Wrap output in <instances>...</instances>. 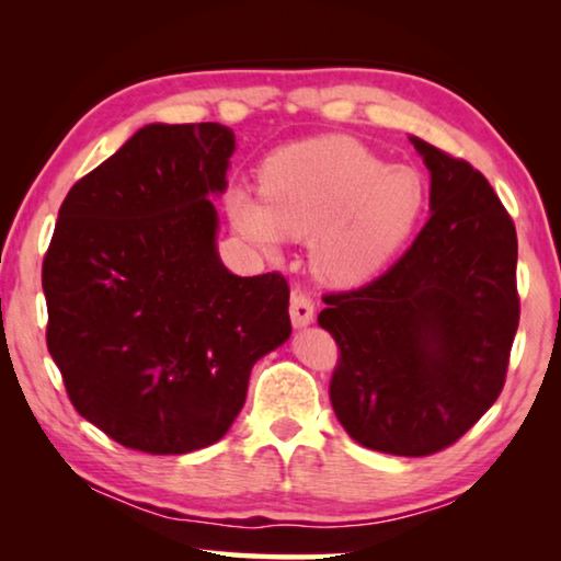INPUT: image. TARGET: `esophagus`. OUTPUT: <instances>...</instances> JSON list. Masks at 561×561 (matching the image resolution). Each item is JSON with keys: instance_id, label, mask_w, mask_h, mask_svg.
<instances>
[{"instance_id": "34e87169", "label": "esophagus", "mask_w": 561, "mask_h": 561, "mask_svg": "<svg viewBox=\"0 0 561 561\" xmlns=\"http://www.w3.org/2000/svg\"><path fill=\"white\" fill-rule=\"evenodd\" d=\"M289 317H291V324L301 329V327H309L311 321H314V301H311L307 294H291V304H289Z\"/></svg>"}]
</instances>
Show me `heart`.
I'll return each mask as SVG.
<instances>
[{"label":"heart","mask_w":561,"mask_h":561,"mask_svg":"<svg viewBox=\"0 0 561 561\" xmlns=\"http://www.w3.org/2000/svg\"><path fill=\"white\" fill-rule=\"evenodd\" d=\"M260 193L232 185L227 215L247 242L277 254L309 237L317 277L354 287L376 277L411 240L428 207V183L413 165H391L358 140L319 138L272 153Z\"/></svg>","instance_id":"heart-1"}]
</instances>
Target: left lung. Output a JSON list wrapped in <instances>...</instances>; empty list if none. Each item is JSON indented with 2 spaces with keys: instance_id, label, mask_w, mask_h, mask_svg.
Listing matches in <instances>:
<instances>
[{
  "instance_id": "8db88e82",
  "label": "left lung",
  "mask_w": 561,
  "mask_h": 561,
  "mask_svg": "<svg viewBox=\"0 0 561 561\" xmlns=\"http://www.w3.org/2000/svg\"><path fill=\"white\" fill-rule=\"evenodd\" d=\"M431 217L381 277L327 294L339 364L329 396L364 448L423 458L460 440L505 386L519 324L517 232L485 175L411 138Z\"/></svg>"
}]
</instances>
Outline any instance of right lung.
I'll return each instance as SVG.
<instances>
[{"instance_id": "add662e5", "label": "right lung", "mask_w": 561, "mask_h": 561, "mask_svg": "<svg viewBox=\"0 0 561 561\" xmlns=\"http://www.w3.org/2000/svg\"><path fill=\"white\" fill-rule=\"evenodd\" d=\"M234 133L150 123L76 183L42 267L46 346L89 423L130 450L207 448L242 411L252 366L291 334L279 272L217 254Z\"/></svg>"}]
</instances>
